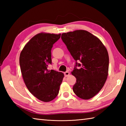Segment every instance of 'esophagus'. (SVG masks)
Segmentation results:
<instances>
[{"label":"esophagus","mask_w":126,"mask_h":126,"mask_svg":"<svg viewBox=\"0 0 126 126\" xmlns=\"http://www.w3.org/2000/svg\"><path fill=\"white\" fill-rule=\"evenodd\" d=\"M69 74H70V73H69V72L68 71H66L64 73V76L65 77H67L69 75Z\"/></svg>","instance_id":"1"}]
</instances>
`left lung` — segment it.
Listing matches in <instances>:
<instances>
[{"label": "left lung", "mask_w": 126, "mask_h": 126, "mask_svg": "<svg viewBox=\"0 0 126 126\" xmlns=\"http://www.w3.org/2000/svg\"><path fill=\"white\" fill-rule=\"evenodd\" d=\"M61 38L76 62L71 74L76 79L74 93L89 100L100 92L107 79L109 56L106 47L97 37L79 30L62 34ZM79 60L81 64L77 61ZM81 66L79 69L76 66Z\"/></svg>", "instance_id": "8db88e82"}]
</instances>
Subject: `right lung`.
<instances>
[{
    "label": "right lung",
    "mask_w": 126,
    "mask_h": 126,
    "mask_svg": "<svg viewBox=\"0 0 126 126\" xmlns=\"http://www.w3.org/2000/svg\"><path fill=\"white\" fill-rule=\"evenodd\" d=\"M60 37L61 34H37L26 44L20 54V70L26 87L34 96L45 102L56 97L64 77L61 72L47 69L52 63L53 44Z\"/></svg>",
    "instance_id": "right-lung-1"
}]
</instances>
